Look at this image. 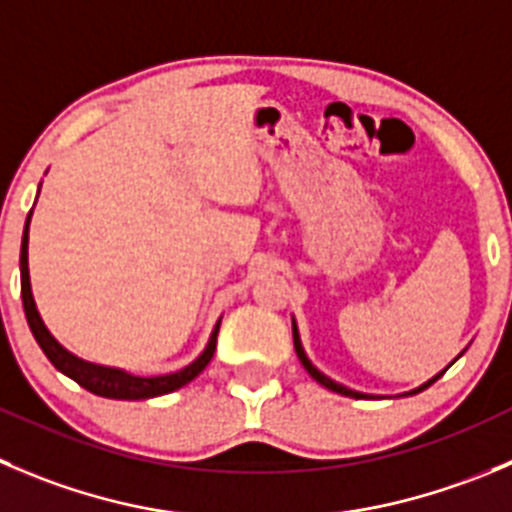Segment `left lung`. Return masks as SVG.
<instances>
[{"mask_svg": "<svg viewBox=\"0 0 512 512\" xmlns=\"http://www.w3.org/2000/svg\"><path fill=\"white\" fill-rule=\"evenodd\" d=\"M294 349H296V357H299V362L304 364V369H306V372H309L311 377L316 379V382H319V384H324L326 389H332V392H337V394H344V397H354V399H367V397H369V394L354 392V389H347V387H344V384H337V382H334V379H329V377H326V374H321L319 369H316L314 364L309 362V357H306V354H304V347H301L299 329H296V324H294ZM442 374H445V369H442V372L437 374V377H432L430 382H427V384H422V387H417L415 392H410V394H417V392H422V389H427V387H430V384H435L437 379L442 377Z\"/></svg>", "mask_w": 512, "mask_h": 512, "instance_id": "8db88e82", "label": "left lung"}]
</instances>
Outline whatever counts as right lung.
Masks as SVG:
<instances>
[{"label":"right lung","mask_w":512,"mask_h":512,"mask_svg":"<svg viewBox=\"0 0 512 512\" xmlns=\"http://www.w3.org/2000/svg\"><path fill=\"white\" fill-rule=\"evenodd\" d=\"M29 218H32V211H29L27 223H24V236H22V251H19V271H22V304L24 314H27V324L32 329L34 339L42 347V352L47 354L52 364L60 369L62 374H67L70 379H75L80 387H85L87 392L100 394V397L107 399H150L160 397V394L175 392V389L186 387L188 382L198 377L203 369L208 367V362L213 359V352H216V337H218V326L213 329L211 339H208V347L203 349L201 357L193 364H188L186 369L173 374H163V377H135V374L123 372V369L113 367H100V364H90L85 359H77L75 354L67 352L50 332H47L45 321L40 319V311L34 306L32 289H29V266H27V241H29Z\"/></svg>","instance_id":"obj_1"}]
</instances>
